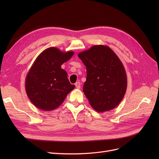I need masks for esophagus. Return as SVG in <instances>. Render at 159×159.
<instances>
[{"mask_svg":"<svg viewBox=\"0 0 159 159\" xmlns=\"http://www.w3.org/2000/svg\"><path fill=\"white\" fill-rule=\"evenodd\" d=\"M75 88L77 89H80L81 88V84H80V81H78V82H76L75 84Z\"/></svg>","mask_w":159,"mask_h":159,"instance_id":"1","label":"esophagus"}]
</instances>
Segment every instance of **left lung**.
<instances>
[{"label":"left lung","instance_id":"left-lung-1","mask_svg":"<svg viewBox=\"0 0 159 159\" xmlns=\"http://www.w3.org/2000/svg\"><path fill=\"white\" fill-rule=\"evenodd\" d=\"M78 56L87 70L83 91L91 107L103 113L112 110L125 94V70L116 54L107 46L95 45Z\"/></svg>","mask_w":159,"mask_h":159}]
</instances>
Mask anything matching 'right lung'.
Instances as JSON below:
<instances>
[{
  "label": "right lung",
  "instance_id": "right-lung-1",
  "mask_svg": "<svg viewBox=\"0 0 159 159\" xmlns=\"http://www.w3.org/2000/svg\"><path fill=\"white\" fill-rule=\"evenodd\" d=\"M74 54L73 51L65 52L50 47L36 57L25 80L26 94L36 107L44 111L54 110L74 89L75 85L70 83L67 72L61 68Z\"/></svg>",
  "mask_w": 159,
  "mask_h": 159
}]
</instances>
